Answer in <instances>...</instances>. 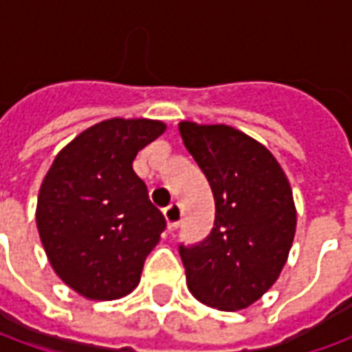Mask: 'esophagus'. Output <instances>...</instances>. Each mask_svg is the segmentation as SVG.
I'll return each mask as SVG.
<instances>
[{
    "instance_id": "obj_1",
    "label": "esophagus",
    "mask_w": 352,
    "mask_h": 352,
    "mask_svg": "<svg viewBox=\"0 0 352 352\" xmlns=\"http://www.w3.org/2000/svg\"><path fill=\"white\" fill-rule=\"evenodd\" d=\"M164 217H166V222H168L169 232L175 230L177 226H179V222H181V217H183L181 207L177 206V204H171V206L164 209Z\"/></svg>"
}]
</instances>
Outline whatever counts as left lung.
I'll list each match as a JSON object with an SVG mask.
<instances>
[{"label": "left lung", "instance_id": "obj_1", "mask_svg": "<svg viewBox=\"0 0 352 352\" xmlns=\"http://www.w3.org/2000/svg\"><path fill=\"white\" fill-rule=\"evenodd\" d=\"M186 151L214 198L211 234L179 245L192 296L209 307L237 311L267 292L287 264L296 207L285 171L256 139L226 124H179Z\"/></svg>", "mask_w": 352, "mask_h": 352}]
</instances>
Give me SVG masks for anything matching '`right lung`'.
I'll use <instances>...</instances> for the list:
<instances>
[{"label":"right lung","mask_w":352,"mask_h":352,"mask_svg":"<svg viewBox=\"0 0 352 352\" xmlns=\"http://www.w3.org/2000/svg\"><path fill=\"white\" fill-rule=\"evenodd\" d=\"M166 124L109 118L65 145L43 179L35 221L52 270L88 300H118L139 285L166 228L131 164Z\"/></svg>","instance_id":"obj_1"}]
</instances>
